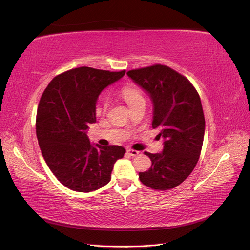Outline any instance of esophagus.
Listing matches in <instances>:
<instances>
[{
  "label": "esophagus",
  "mask_w": 250,
  "mask_h": 250,
  "mask_svg": "<svg viewBox=\"0 0 250 250\" xmlns=\"http://www.w3.org/2000/svg\"><path fill=\"white\" fill-rule=\"evenodd\" d=\"M127 153L129 154L130 156H137V155H139V151H137V150H132V149H127Z\"/></svg>",
  "instance_id": "34e87169"
}]
</instances>
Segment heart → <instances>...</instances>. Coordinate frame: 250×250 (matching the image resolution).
Returning a JSON list of instances; mask_svg holds the SVG:
<instances>
[{
    "label": "heart",
    "instance_id": "b5f03b06",
    "mask_svg": "<svg viewBox=\"0 0 250 250\" xmlns=\"http://www.w3.org/2000/svg\"><path fill=\"white\" fill-rule=\"evenodd\" d=\"M121 95H122L123 99L125 102L128 104V106L131 107L133 105L138 104L140 102H144L145 99L141 93V90L134 85H127L122 88L121 90ZM108 107V99L107 98H104V100L102 102L101 106L98 108V111L99 112H105Z\"/></svg>",
    "mask_w": 250,
    "mask_h": 250
}]
</instances>
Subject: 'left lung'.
I'll list each match as a JSON object with an SVG mask.
<instances>
[{
    "mask_svg": "<svg viewBox=\"0 0 250 250\" xmlns=\"http://www.w3.org/2000/svg\"><path fill=\"white\" fill-rule=\"evenodd\" d=\"M153 104L152 127L164 140L161 153L145 152L152 165L140 172L142 183L153 190H170L190 175L197 164L206 121L197 90L183 75L155 64L127 72Z\"/></svg>",
    "mask_w": 250,
    "mask_h": 250,
    "instance_id": "obj_1",
    "label": "left lung"
}]
</instances>
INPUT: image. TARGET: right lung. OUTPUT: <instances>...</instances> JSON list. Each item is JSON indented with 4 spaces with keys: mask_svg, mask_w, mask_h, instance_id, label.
Wrapping results in <instances>:
<instances>
[{
    "mask_svg": "<svg viewBox=\"0 0 250 250\" xmlns=\"http://www.w3.org/2000/svg\"><path fill=\"white\" fill-rule=\"evenodd\" d=\"M124 75L76 67L56 76L41 98L36 135L42 154L70 190L86 193L107 185L113 165L126 152L122 146H100L87 138L88 125L96 122L98 97Z\"/></svg>",
    "mask_w": 250,
    "mask_h": 250,
    "instance_id": "obj_1",
    "label": "right lung"
}]
</instances>
